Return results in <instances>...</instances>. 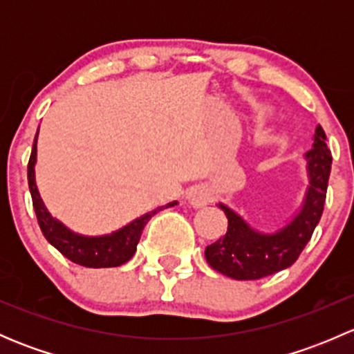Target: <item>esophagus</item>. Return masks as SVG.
Returning a JSON list of instances; mask_svg holds the SVG:
<instances>
[{"label":"esophagus","instance_id":"34e87169","mask_svg":"<svg viewBox=\"0 0 354 354\" xmlns=\"http://www.w3.org/2000/svg\"><path fill=\"white\" fill-rule=\"evenodd\" d=\"M187 200L195 207L205 205L210 200V190L207 187H203V185H195V187H192L187 192Z\"/></svg>","mask_w":354,"mask_h":354}]
</instances>
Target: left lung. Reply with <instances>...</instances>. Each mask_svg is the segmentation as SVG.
Listing matches in <instances>:
<instances>
[{"label":"left lung","mask_w":354,"mask_h":354,"mask_svg":"<svg viewBox=\"0 0 354 354\" xmlns=\"http://www.w3.org/2000/svg\"><path fill=\"white\" fill-rule=\"evenodd\" d=\"M326 140V131L317 127L313 147L305 154L310 180L305 202L283 230L259 233L230 207L219 203L227 217V231L205 248V259L214 270L236 281H253L288 269L298 260L324 212L332 164Z\"/></svg>","instance_id":"left-lung-1"}]
</instances>
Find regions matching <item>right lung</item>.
<instances>
[{"mask_svg": "<svg viewBox=\"0 0 354 354\" xmlns=\"http://www.w3.org/2000/svg\"><path fill=\"white\" fill-rule=\"evenodd\" d=\"M35 157H37V135L34 138L32 154L30 159H28L27 178L32 195V205H34L35 216H37L39 227H41L42 234H44V238L49 243L55 246L59 253H63L68 260L78 263V266L92 267V269L123 266L137 252V243L140 240V234L144 231L145 224L149 223V219L159 212V210L167 209V207H173L178 203L171 202L167 205L157 207V209L144 214L142 217L131 221L130 224H127L124 227L111 234H104V236H82V234H77L68 230L65 224L59 223L58 219H55L48 212L44 203H42L41 195H39L37 187H35Z\"/></svg>", "mask_w": 354, "mask_h": 354, "instance_id": "add662e5", "label": "right lung"}]
</instances>
